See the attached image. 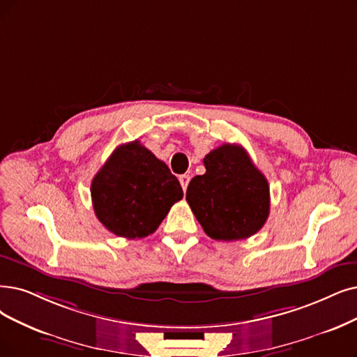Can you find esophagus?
Masks as SVG:
<instances>
[{
  "mask_svg": "<svg viewBox=\"0 0 357 357\" xmlns=\"http://www.w3.org/2000/svg\"><path fill=\"white\" fill-rule=\"evenodd\" d=\"M178 180H180V184H181L183 190L186 192V189H188V184H189V181H190V176H189V174H181V176L178 177Z\"/></svg>",
  "mask_w": 357,
  "mask_h": 357,
  "instance_id": "34e87169",
  "label": "esophagus"
}]
</instances>
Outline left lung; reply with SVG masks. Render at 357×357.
Returning a JSON list of instances; mask_svg holds the SVG:
<instances>
[{
    "instance_id": "8db88e82",
    "label": "left lung",
    "mask_w": 357,
    "mask_h": 357,
    "mask_svg": "<svg viewBox=\"0 0 357 357\" xmlns=\"http://www.w3.org/2000/svg\"><path fill=\"white\" fill-rule=\"evenodd\" d=\"M206 173L190 180L186 201L213 240H241L258 233L269 215V186L240 145L211 151Z\"/></svg>"
}]
</instances>
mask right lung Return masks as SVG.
<instances>
[{"label": "right lung", "mask_w": 357, "mask_h": 357, "mask_svg": "<svg viewBox=\"0 0 357 357\" xmlns=\"http://www.w3.org/2000/svg\"><path fill=\"white\" fill-rule=\"evenodd\" d=\"M91 195L95 215L108 231L144 238L183 197V189L165 162L135 140L111 153L92 180Z\"/></svg>", "instance_id": "add662e5"}]
</instances>
